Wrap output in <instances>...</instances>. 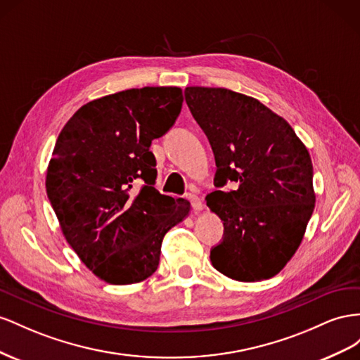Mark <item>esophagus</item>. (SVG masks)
Returning <instances> with one entry per match:
<instances>
[{
  "mask_svg": "<svg viewBox=\"0 0 360 360\" xmlns=\"http://www.w3.org/2000/svg\"><path fill=\"white\" fill-rule=\"evenodd\" d=\"M187 199L190 200V203H191V208L194 210V211H200L202 208H203V203H202V199L199 198V196H196V194H188L187 196Z\"/></svg>",
  "mask_w": 360,
  "mask_h": 360,
  "instance_id": "esophagus-1",
  "label": "esophagus"
}]
</instances>
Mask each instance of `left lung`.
Listing matches in <instances>:
<instances>
[{"label": "left lung", "mask_w": 360, "mask_h": 360, "mask_svg": "<svg viewBox=\"0 0 360 360\" xmlns=\"http://www.w3.org/2000/svg\"><path fill=\"white\" fill-rule=\"evenodd\" d=\"M184 94L214 152V186H237L207 196L224 226L211 249L214 269L240 282L270 279L299 249L315 207L309 152L258 99L221 87Z\"/></svg>", "instance_id": "1"}]
</instances>
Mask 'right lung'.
<instances>
[{
  "label": "right lung",
  "instance_id": "right-lung-1",
  "mask_svg": "<svg viewBox=\"0 0 360 360\" xmlns=\"http://www.w3.org/2000/svg\"><path fill=\"white\" fill-rule=\"evenodd\" d=\"M182 101L179 87L123 90L87 102L58 134L48 199L70 248L108 283L155 273L164 235L190 212L188 200L153 187L157 161L149 149L174 125Z\"/></svg>",
  "mask_w": 360,
  "mask_h": 360
}]
</instances>
